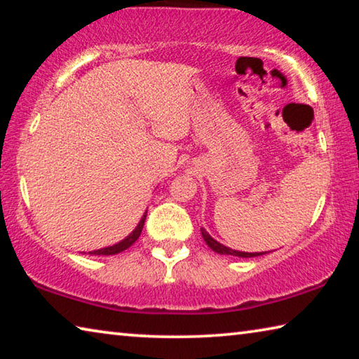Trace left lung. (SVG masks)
Here are the masks:
<instances>
[{
    "mask_svg": "<svg viewBox=\"0 0 359 359\" xmlns=\"http://www.w3.org/2000/svg\"><path fill=\"white\" fill-rule=\"evenodd\" d=\"M201 234H203V239L205 241V244H208L212 250L218 255H233V257H239V258H253V257H259V255H264L267 252H255V253H248V252H239V250H233V248H229L226 245L220 244V242L215 241L212 236L205 231L204 228H201Z\"/></svg>",
    "mask_w": 359,
    "mask_h": 359,
    "instance_id": "obj_1",
    "label": "left lung"
}]
</instances>
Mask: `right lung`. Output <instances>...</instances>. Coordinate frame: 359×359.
<instances>
[{"instance_id": "obj_1", "label": "right lung", "mask_w": 359, "mask_h": 359, "mask_svg": "<svg viewBox=\"0 0 359 359\" xmlns=\"http://www.w3.org/2000/svg\"><path fill=\"white\" fill-rule=\"evenodd\" d=\"M145 217H147V212H144V215L141 218V222L137 223V226L131 231V233L126 236L125 239H121L120 242H117V244H114L111 247H104V248H100V250H93V252H88V255H106V257H109V255H117L120 252L126 250V248L131 247L135 242L139 239V236H141L142 233V228H144V222H145Z\"/></svg>"}]
</instances>
